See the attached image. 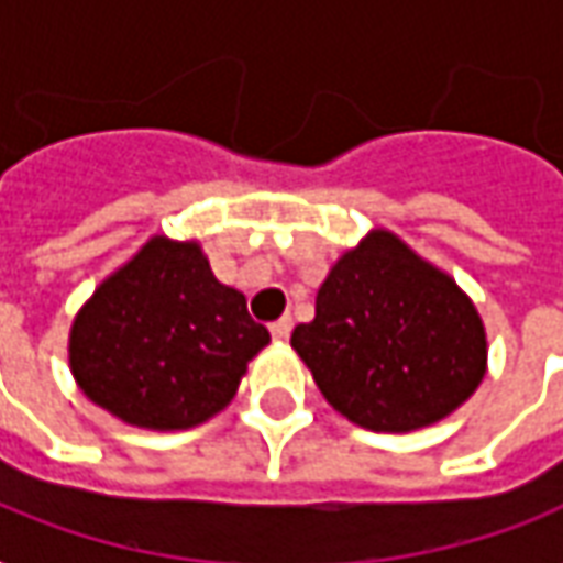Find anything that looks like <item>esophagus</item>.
<instances>
[{"label": "esophagus", "instance_id": "1", "mask_svg": "<svg viewBox=\"0 0 563 563\" xmlns=\"http://www.w3.org/2000/svg\"><path fill=\"white\" fill-rule=\"evenodd\" d=\"M292 332V317H280L277 322H271V335L277 338V341H286Z\"/></svg>", "mask_w": 563, "mask_h": 563}]
</instances>
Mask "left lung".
<instances>
[{"label":"left lung","instance_id":"obj_1","mask_svg":"<svg viewBox=\"0 0 563 563\" xmlns=\"http://www.w3.org/2000/svg\"><path fill=\"white\" fill-rule=\"evenodd\" d=\"M292 350L325 402L372 432L432 427L487 375L473 298L387 228H372L329 268Z\"/></svg>","mask_w":563,"mask_h":563}]
</instances>
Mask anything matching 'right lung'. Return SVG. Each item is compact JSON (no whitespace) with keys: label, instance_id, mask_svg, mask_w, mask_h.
Wrapping results in <instances>:
<instances>
[{"label":"right lung","instance_id":"obj_1","mask_svg":"<svg viewBox=\"0 0 563 563\" xmlns=\"http://www.w3.org/2000/svg\"><path fill=\"white\" fill-rule=\"evenodd\" d=\"M271 344L198 241L155 234L106 277L69 329L78 390L128 427L176 432L225 411Z\"/></svg>","mask_w":563,"mask_h":563}]
</instances>
